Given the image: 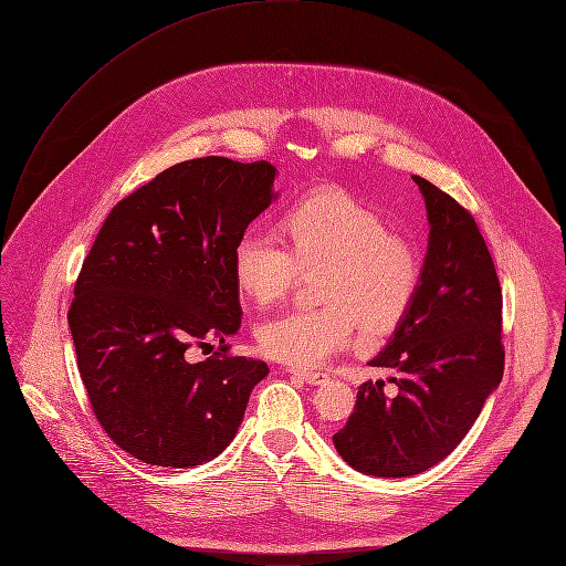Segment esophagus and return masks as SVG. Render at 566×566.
Here are the masks:
<instances>
[{"label":"esophagus","instance_id":"obj_1","mask_svg":"<svg viewBox=\"0 0 566 566\" xmlns=\"http://www.w3.org/2000/svg\"><path fill=\"white\" fill-rule=\"evenodd\" d=\"M289 373L297 375L300 380H304L306 385H324L328 380V375L324 370H300V368H289Z\"/></svg>","mask_w":566,"mask_h":566}]
</instances>
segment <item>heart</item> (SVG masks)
Masks as SVG:
<instances>
[{
  "label": "heart",
  "instance_id": "b5f03b06",
  "mask_svg": "<svg viewBox=\"0 0 566 566\" xmlns=\"http://www.w3.org/2000/svg\"><path fill=\"white\" fill-rule=\"evenodd\" d=\"M282 242L249 233L233 253V277L258 306L282 300L300 271H317L315 308L280 313L258 328L260 348L293 366H313L344 348L357 324L394 331L409 313L422 275L416 244L346 191L326 188L295 202L277 222Z\"/></svg>",
  "mask_w": 566,
  "mask_h": 566
}]
</instances>
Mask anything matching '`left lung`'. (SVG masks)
Listing matches in <instances>:
<instances>
[{
	"instance_id": "8db88e82",
	"label": "left lung",
	"mask_w": 566,
	"mask_h": 566,
	"mask_svg": "<svg viewBox=\"0 0 566 566\" xmlns=\"http://www.w3.org/2000/svg\"><path fill=\"white\" fill-rule=\"evenodd\" d=\"M431 235L416 300L368 364L396 370L364 382L337 453L366 475L407 478L444 460L469 433L504 370L502 289L473 220L449 193L413 175Z\"/></svg>"
}]
</instances>
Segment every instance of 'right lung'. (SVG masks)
I'll use <instances>...</instances> for the list:
<instances>
[{"instance_id": "1", "label": "right lung", "mask_w": 566, "mask_h": 566, "mask_svg": "<svg viewBox=\"0 0 566 566\" xmlns=\"http://www.w3.org/2000/svg\"><path fill=\"white\" fill-rule=\"evenodd\" d=\"M273 179L269 161H179L113 207L82 264L69 311L82 382L104 433L146 464L213 460L269 375L227 337L242 322L233 253ZM209 338L211 358L187 357Z\"/></svg>"}]
</instances>
